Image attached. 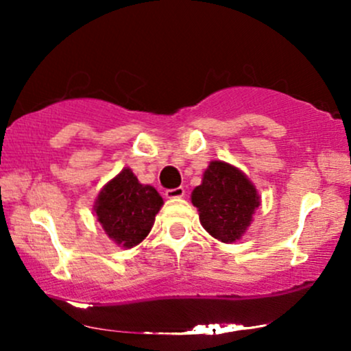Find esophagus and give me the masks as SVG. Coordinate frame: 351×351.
I'll use <instances>...</instances> for the list:
<instances>
[{
    "instance_id": "obj_1",
    "label": "esophagus",
    "mask_w": 351,
    "mask_h": 351,
    "mask_svg": "<svg viewBox=\"0 0 351 351\" xmlns=\"http://www.w3.org/2000/svg\"><path fill=\"white\" fill-rule=\"evenodd\" d=\"M165 196H167L168 199H178V198H183L184 196V188H173V189H167L165 191Z\"/></svg>"
}]
</instances>
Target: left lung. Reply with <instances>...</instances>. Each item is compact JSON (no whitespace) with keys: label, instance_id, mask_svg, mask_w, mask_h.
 Segmentation results:
<instances>
[{"label":"left lung","instance_id":"8db88e82","mask_svg":"<svg viewBox=\"0 0 351 351\" xmlns=\"http://www.w3.org/2000/svg\"><path fill=\"white\" fill-rule=\"evenodd\" d=\"M203 228L221 243H234L251 226L261 204L257 189L243 171L226 162L209 163L203 181L191 193Z\"/></svg>","mask_w":351,"mask_h":351}]
</instances>
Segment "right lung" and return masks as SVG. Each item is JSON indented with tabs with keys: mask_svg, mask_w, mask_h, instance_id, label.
Wrapping results in <instances>:
<instances>
[{
	"mask_svg": "<svg viewBox=\"0 0 351 351\" xmlns=\"http://www.w3.org/2000/svg\"><path fill=\"white\" fill-rule=\"evenodd\" d=\"M163 198L150 184H142L130 168H123L100 189L94 213L106 234L122 247L140 244L152 231Z\"/></svg>",
	"mask_w": 351,
	"mask_h": 351,
	"instance_id": "obj_1",
	"label": "right lung"
}]
</instances>
